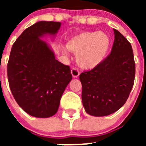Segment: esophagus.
Returning a JSON list of instances; mask_svg holds the SVG:
<instances>
[{"label": "esophagus", "mask_w": 146, "mask_h": 146, "mask_svg": "<svg viewBox=\"0 0 146 146\" xmlns=\"http://www.w3.org/2000/svg\"><path fill=\"white\" fill-rule=\"evenodd\" d=\"M71 73H72V76H73V77H74V78L78 77L80 74L79 70H78L77 68H75V67H74V68H72V70H71Z\"/></svg>", "instance_id": "obj_1"}]
</instances>
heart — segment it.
<instances>
[{"mask_svg": "<svg viewBox=\"0 0 146 146\" xmlns=\"http://www.w3.org/2000/svg\"><path fill=\"white\" fill-rule=\"evenodd\" d=\"M110 44V38L106 33L85 31L69 38L66 42V47L77 55V63L81 67L91 69L106 58Z\"/></svg>", "mask_w": 146, "mask_h": 146, "instance_id": "b5f03b06", "label": "heart"}]
</instances>
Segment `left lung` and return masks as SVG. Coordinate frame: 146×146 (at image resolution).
Instances as JSON below:
<instances>
[{
	"instance_id": "obj_1",
	"label": "left lung",
	"mask_w": 146,
	"mask_h": 146,
	"mask_svg": "<svg viewBox=\"0 0 146 146\" xmlns=\"http://www.w3.org/2000/svg\"><path fill=\"white\" fill-rule=\"evenodd\" d=\"M111 52L93 69L80 74L82 101L88 114L101 117L116 112L133 87L135 63L131 44L114 29Z\"/></svg>"
}]
</instances>
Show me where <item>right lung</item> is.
<instances>
[{"label": "right lung", "instance_id": "add662e5", "mask_svg": "<svg viewBox=\"0 0 146 146\" xmlns=\"http://www.w3.org/2000/svg\"><path fill=\"white\" fill-rule=\"evenodd\" d=\"M60 22L40 21L17 38L7 65L12 95L22 109L33 117L49 118L57 113L62 94L72 79L69 66L55 58L47 43L40 39L57 33Z\"/></svg>", "mask_w": 146, "mask_h": 146}]
</instances>
